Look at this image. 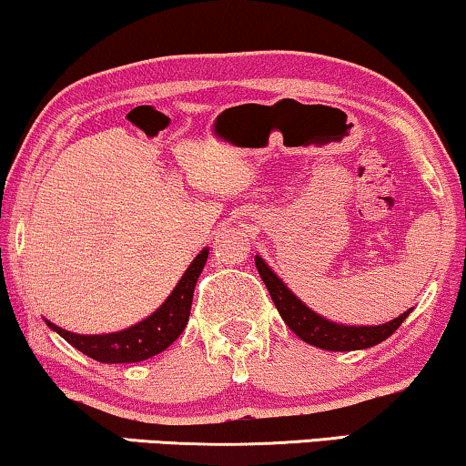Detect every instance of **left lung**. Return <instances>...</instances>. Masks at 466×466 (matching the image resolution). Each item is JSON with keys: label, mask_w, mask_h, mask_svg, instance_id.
Returning <instances> with one entry per match:
<instances>
[{"label": "left lung", "mask_w": 466, "mask_h": 466, "mask_svg": "<svg viewBox=\"0 0 466 466\" xmlns=\"http://www.w3.org/2000/svg\"><path fill=\"white\" fill-rule=\"evenodd\" d=\"M254 263H257L260 278H263L267 290H269L273 303H276L286 327H289L299 339L309 343V346L329 350V352H352V350L378 346V343L388 339V337H390L394 330L405 322V318L413 311V308L407 309L399 318H394V320L375 324V327H350V324L327 320L324 316L316 314L314 309H309L308 305L282 282V278H278V273L273 271L258 254L254 257Z\"/></svg>", "instance_id": "8db88e82"}]
</instances>
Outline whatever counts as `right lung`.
Instances as JSON below:
<instances>
[{
  "label": "right lung",
  "instance_id": "obj_1",
  "mask_svg": "<svg viewBox=\"0 0 466 466\" xmlns=\"http://www.w3.org/2000/svg\"><path fill=\"white\" fill-rule=\"evenodd\" d=\"M208 254L209 248H203L193 258V263L188 265V269L184 271L171 295L165 299L161 308L129 329L106 335H80L56 327L50 320L44 322L48 324L50 330H55L67 343H72L76 350L86 354L88 359L99 362H139L152 359V356L161 354L165 348H169L187 329L195 284L201 276L203 267H206Z\"/></svg>",
  "mask_w": 466,
  "mask_h": 466
}]
</instances>
